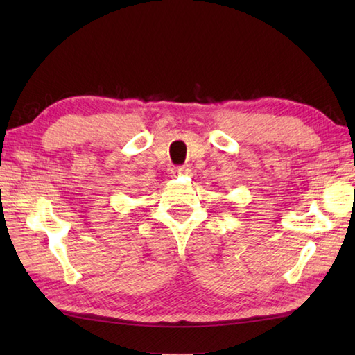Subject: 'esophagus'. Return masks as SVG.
Masks as SVG:
<instances>
[{"label": "esophagus", "mask_w": 355, "mask_h": 355, "mask_svg": "<svg viewBox=\"0 0 355 355\" xmlns=\"http://www.w3.org/2000/svg\"><path fill=\"white\" fill-rule=\"evenodd\" d=\"M186 172H187V169L184 168V166H178V168H173V171H172L173 175H183V173H186Z\"/></svg>", "instance_id": "obj_1"}]
</instances>
